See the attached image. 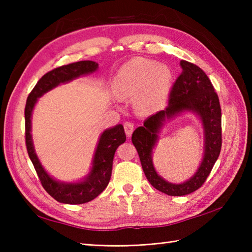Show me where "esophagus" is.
Segmentation results:
<instances>
[{
  "label": "esophagus",
  "mask_w": 252,
  "mask_h": 252,
  "mask_svg": "<svg viewBox=\"0 0 252 252\" xmlns=\"http://www.w3.org/2000/svg\"><path fill=\"white\" fill-rule=\"evenodd\" d=\"M133 130H134V126H133L131 122L125 123V131H126V134L127 137H130L132 135Z\"/></svg>",
  "instance_id": "obj_1"
}]
</instances>
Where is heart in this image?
I'll return each mask as SVG.
<instances>
[{
  "label": "heart",
  "instance_id": "1",
  "mask_svg": "<svg viewBox=\"0 0 252 252\" xmlns=\"http://www.w3.org/2000/svg\"><path fill=\"white\" fill-rule=\"evenodd\" d=\"M172 82L173 72L167 65L137 57L120 67L112 90L118 97H134L135 110L147 116L165 106Z\"/></svg>",
  "mask_w": 252,
  "mask_h": 252
}]
</instances>
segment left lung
I'll use <instances>...</instances> for the list:
<instances>
[{
	"mask_svg": "<svg viewBox=\"0 0 252 252\" xmlns=\"http://www.w3.org/2000/svg\"><path fill=\"white\" fill-rule=\"evenodd\" d=\"M181 76L170 93L169 105L144 121L132 134V143L140 156L142 168L155 189L169 196H184L205 183L219 158L222 145L221 107L213 85L201 69L181 61ZM183 113H194L200 120L204 133L202 161L196 172L182 184H172L159 176L152 161L153 149L165 122Z\"/></svg>",
	"mask_w": 252,
	"mask_h": 252,
	"instance_id": "left-lung-1",
	"label": "left lung"
}]
</instances>
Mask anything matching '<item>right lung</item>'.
<instances>
[{
    "instance_id": "right-lung-1",
    "label": "right lung",
    "mask_w": 252,
    "mask_h": 252,
    "mask_svg": "<svg viewBox=\"0 0 252 252\" xmlns=\"http://www.w3.org/2000/svg\"><path fill=\"white\" fill-rule=\"evenodd\" d=\"M98 63L93 61H82L66 66L55 68L42 77L27 98L25 108L26 120V145L31 162L33 163L42 186L49 194L62 203L80 205L97 197L108 185L111 176L114 156L126 137L122 125L108 127L99 135L93 155L92 165L89 173L78 181H61L52 176L42 165L35 153L31 134L32 112L37 103V99L45 93L55 89L61 84L71 82L72 80L97 71Z\"/></svg>"
}]
</instances>
